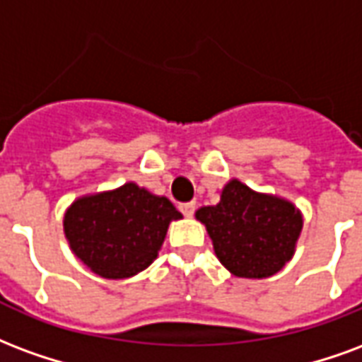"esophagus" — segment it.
I'll list each match as a JSON object with an SVG mask.
<instances>
[{
  "label": "esophagus",
  "mask_w": 362,
  "mask_h": 362,
  "mask_svg": "<svg viewBox=\"0 0 362 362\" xmlns=\"http://www.w3.org/2000/svg\"><path fill=\"white\" fill-rule=\"evenodd\" d=\"M179 210L183 212V216L191 218L192 214H194V210H197V204H194V202H183V204L179 206Z\"/></svg>",
  "instance_id": "1"
}]
</instances>
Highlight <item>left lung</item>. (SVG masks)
Instances as JSON below:
<instances>
[{
	"mask_svg": "<svg viewBox=\"0 0 362 362\" xmlns=\"http://www.w3.org/2000/svg\"><path fill=\"white\" fill-rule=\"evenodd\" d=\"M214 252L237 278H270L291 260L303 216L291 202L231 179L216 206L197 210Z\"/></svg>",
	"mask_w": 362,
	"mask_h": 362,
	"instance_id": "left-lung-1",
	"label": "left lung"
}]
</instances>
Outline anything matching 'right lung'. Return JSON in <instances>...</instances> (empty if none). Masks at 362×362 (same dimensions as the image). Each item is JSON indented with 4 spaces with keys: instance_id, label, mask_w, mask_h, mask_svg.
<instances>
[{
    "instance_id": "obj_1",
    "label": "right lung",
    "mask_w": 362,
    "mask_h": 362,
    "mask_svg": "<svg viewBox=\"0 0 362 362\" xmlns=\"http://www.w3.org/2000/svg\"><path fill=\"white\" fill-rule=\"evenodd\" d=\"M181 218L165 197L125 183L76 199L65 212L63 231L86 268L105 279H125L154 262L170 221Z\"/></svg>"
}]
</instances>
